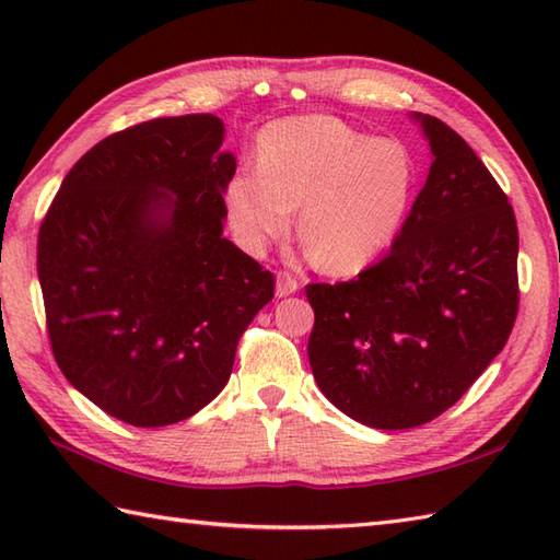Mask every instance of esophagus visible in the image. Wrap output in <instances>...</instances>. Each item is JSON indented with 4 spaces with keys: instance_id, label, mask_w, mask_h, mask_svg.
I'll return each mask as SVG.
<instances>
[{
    "instance_id": "34e87169",
    "label": "esophagus",
    "mask_w": 560,
    "mask_h": 560,
    "mask_svg": "<svg viewBox=\"0 0 560 560\" xmlns=\"http://www.w3.org/2000/svg\"><path fill=\"white\" fill-rule=\"evenodd\" d=\"M299 291V281H295L289 271L277 273V299H287V295Z\"/></svg>"
}]
</instances>
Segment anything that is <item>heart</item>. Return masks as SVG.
<instances>
[{
	"instance_id": "heart-1",
	"label": "heart",
	"mask_w": 560,
	"mask_h": 560,
	"mask_svg": "<svg viewBox=\"0 0 560 560\" xmlns=\"http://www.w3.org/2000/svg\"><path fill=\"white\" fill-rule=\"evenodd\" d=\"M413 159L395 139L368 137L329 115L287 117L257 141V168H237L223 189L225 219L245 253L287 235L299 207L305 245L327 271L371 265L407 217Z\"/></svg>"
}]
</instances>
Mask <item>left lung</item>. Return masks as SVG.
<instances>
[{
  "instance_id": "1",
  "label": "left lung",
  "mask_w": 560,
  "mask_h": 560,
  "mask_svg": "<svg viewBox=\"0 0 560 560\" xmlns=\"http://www.w3.org/2000/svg\"><path fill=\"white\" fill-rule=\"evenodd\" d=\"M433 153L387 257L353 281L311 283L307 359L339 411L380 431L447 411L503 351L517 315V223L455 129L413 113Z\"/></svg>"
}]
</instances>
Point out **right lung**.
Listing matches in <instances>:
<instances>
[{"label":"right lung","instance_id":"1","mask_svg":"<svg viewBox=\"0 0 560 560\" xmlns=\"http://www.w3.org/2000/svg\"><path fill=\"white\" fill-rule=\"evenodd\" d=\"M217 115L159 117L98 141L67 173L38 233L59 371L139 428L219 395L237 339L273 299L271 271L223 237L235 156Z\"/></svg>","mask_w":560,"mask_h":560}]
</instances>
